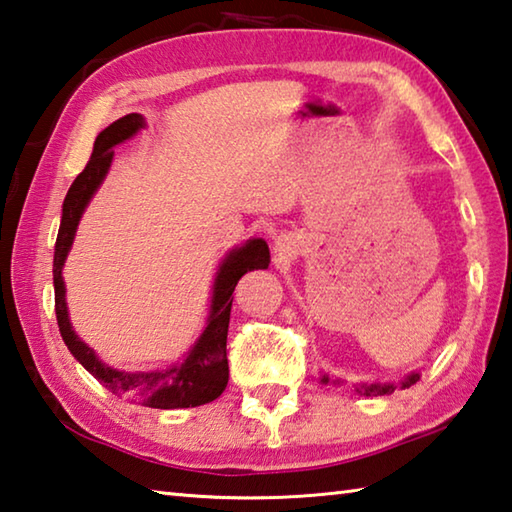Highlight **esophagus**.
<instances>
[{"mask_svg": "<svg viewBox=\"0 0 512 512\" xmlns=\"http://www.w3.org/2000/svg\"><path fill=\"white\" fill-rule=\"evenodd\" d=\"M289 249H292V243H289V238H278L276 240V252L278 254H289Z\"/></svg>", "mask_w": 512, "mask_h": 512, "instance_id": "esophagus-1", "label": "esophagus"}]
</instances>
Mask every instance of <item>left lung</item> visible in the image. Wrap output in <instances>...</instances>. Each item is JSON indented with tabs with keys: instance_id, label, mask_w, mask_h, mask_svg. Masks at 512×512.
Wrapping results in <instances>:
<instances>
[{
	"instance_id": "8db88e82",
	"label": "left lung",
	"mask_w": 512,
	"mask_h": 512,
	"mask_svg": "<svg viewBox=\"0 0 512 512\" xmlns=\"http://www.w3.org/2000/svg\"><path fill=\"white\" fill-rule=\"evenodd\" d=\"M323 381H327V379H323ZM417 381H419V374H410L401 385H403V388H410V385L417 383ZM359 392H363V394H390V392H394V385H368V388L361 385Z\"/></svg>"
}]
</instances>
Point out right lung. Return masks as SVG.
<instances>
[{
	"label": "right lung",
	"mask_w": 512,
	"mask_h": 512,
	"mask_svg": "<svg viewBox=\"0 0 512 512\" xmlns=\"http://www.w3.org/2000/svg\"><path fill=\"white\" fill-rule=\"evenodd\" d=\"M144 120L140 113H129L124 118L109 124L93 144V153L86 162L84 171L73 180L69 194L64 198L62 207V223L55 240V256H53V285H55V316L60 325V334L64 343L69 345L71 354L98 379L106 390L124 401L142 403L147 408L173 410V408H194L218 399L229 381V365H227V330H229V314L231 301H234V289L240 276L269 265V247L265 240L254 238L231 252L220 267L216 285H214V305H211L209 323L205 332L194 345V350L180 365H171L160 372H120L104 365L95 352L84 341L77 339L73 332L69 312H66L64 301V281H62V265L66 254L73 245V236L77 223H80L84 207L89 205L95 189L100 187L106 171L111 167L113 147L115 144L131 138Z\"/></svg>",
	"instance_id": "1"
}]
</instances>
